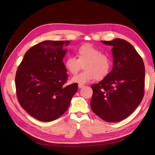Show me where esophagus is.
Here are the masks:
<instances>
[{"label": "esophagus", "instance_id": "1", "mask_svg": "<svg viewBox=\"0 0 155 155\" xmlns=\"http://www.w3.org/2000/svg\"><path fill=\"white\" fill-rule=\"evenodd\" d=\"M78 88H83V87H84V84L80 83V84H78Z\"/></svg>", "mask_w": 155, "mask_h": 155}]
</instances>
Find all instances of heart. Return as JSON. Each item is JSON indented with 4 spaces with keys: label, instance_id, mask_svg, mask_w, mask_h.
I'll return each mask as SVG.
<instances>
[{
    "label": "heart",
    "instance_id": "obj_1",
    "mask_svg": "<svg viewBox=\"0 0 155 155\" xmlns=\"http://www.w3.org/2000/svg\"><path fill=\"white\" fill-rule=\"evenodd\" d=\"M77 58L68 56L65 58L64 64L71 74H74L80 69L81 64H84V71L72 78V82L87 83L94 80L102 79L109 72L111 62L109 57L89 44L82 45L77 51Z\"/></svg>",
    "mask_w": 155,
    "mask_h": 155
}]
</instances>
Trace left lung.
I'll use <instances>...</instances> for the list:
<instances>
[{
  "label": "left lung",
  "instance_id": "left-lung-1",
  "mask_svg": "<svg viewBox=\"0 0 155 155\" xmlns=\"http://www.w3.org/2000/svg\"><path fill=\"white\" fill-rule=\"evenodd\" d=\"M101 42L112 46L113 67L103 80L91 86V107L102 119L115 123L133 113L144 96L145 68L142 58L128 41Z\"/></svg>",
  "mask_w": 155,
  "mask_h": 155
}]
</instances>
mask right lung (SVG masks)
<instances>
[{
  "mask_svg": "<svg viewBox=\"0 0 155 155\" xmlns=\"http://www.w3.org/2000/svg\"><path fill=\"white\" fill-rule=\"evenodd\" d=\"M69 41H45L26 52L15 77L16 96L21 106L42 122L60 117L69 107L78 84L66 86L63 58Z\"/></svg>",
  "mask_w": 155,
  "mask_h": 155,
  "instance_id": "obj_1",
  "label": "right lung"
}]
</instances>
